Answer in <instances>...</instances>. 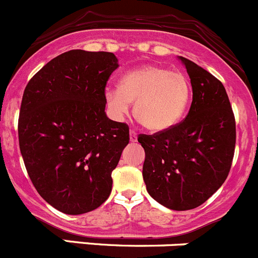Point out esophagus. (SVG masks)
<instances>
[{
    "label": "esophagus",
    "instance_id": "esophagus-1",
    "mask_svg": "<svg viewBox=\"0 0 258 258\" xmlns=\"http://www.w3.org/2000/svg\"><path fill=\"white\" fill-rule=\"evenodd\" d=\"M137 139H138V137H137V132H135V130H130V142L132 143H134V142H137Z\"/></svg>",
    "mask_w": 258,
    "mask_h": 258
}]
</instances>
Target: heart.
I'll list each match as a JSON object with an SVG mask.
<instances>
[{
    "label": "heart",
    "mask_w": 258,
    "mask_h": 258,
    "mask_svg": "<svg viewBox=\"0 0 258 258\" xmlns=\"http://www.w3.org/2000/svg\"><path fill=\"white\" fill-rule=\"evenodd\" d=\"M190 100V81L179 70L148 65L130 70L121 78L119 88L105 91L110 115L121 120L134 103L138 120L147 129L162 132L180 120Z\"/></svg>",
    "instance_id": "heart-1"
}]
</instances>
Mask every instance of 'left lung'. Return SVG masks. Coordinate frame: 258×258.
<instances>
[{
	"mask_svg": "<svg viewBox=\"0 0 258 258\" xmlns=\"http://www.w3.org/2000/svg\"><path fill=\"white\" fill-rule=\"evenodd\" d=\"M192 85L187 116L172 128L140 134L147 190L174 211L205 203L224 183L236 145V120L223 84L193 61L179 56Z\"/></svg>",
	"mask_w": 258,
	"mask_h": 258,
	"instance_id": "8db88e82",
	"label": "left lung"
}]
</instances>
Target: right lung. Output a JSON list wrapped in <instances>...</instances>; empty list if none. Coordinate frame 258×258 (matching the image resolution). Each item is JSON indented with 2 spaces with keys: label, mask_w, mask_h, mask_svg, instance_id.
<instances>
[{
  "label": "right lung",
  "mask_w": 258,
  "mask_h": 258,
  "mask_svg": "<svg viewBox=\"0 0 258 258\" xmlns=\"http://www.w3.org/2000/svg\"><path fill=\"white\" fill-rule=\"evenodd\" d=\"M118 58L70 50L27 83L19 116L20 150L39 195L66 215L100 207L111 172L129 143V126L105 114V86Z\"/></svg>",
  "instance_id": "1"
}]
</instances>
